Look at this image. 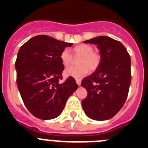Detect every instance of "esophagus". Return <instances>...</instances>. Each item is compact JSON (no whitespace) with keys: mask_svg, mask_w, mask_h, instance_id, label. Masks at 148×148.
I'll return each instance as SVG.
<instances>
[{"mask_svg":"<svg viewBox=\"0 0 148 148\" xmlns=\"http://www.w3.org/2000/svg\"><path fill=\"white\" fill-rule=\"evenodd\" d=\"M75 82H76V84H78V86L81 85V82H82V80H81L80 78H76V79H75Z\"/></svg>","mask_w":148,"mask_h":148,"instance_id":"obj_1","label":"esophagus"}]
</instances>
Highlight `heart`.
Here are the masks:
<instances>
[{"instance_id":"1","label":"heart","mask_w":148,"mask_h":148,"mask_svg":"<svg viewBox=\"0 0 148 148\" xmlns=\"http://www.w3.org/2000/svg\"><path fill=\"white\" fill-rule=\"evenodd\" d=\"M73 53L75 57H80L78 61L79 66H70L66 68L64 74L66 76L82 78L89 73V69L95 70L100 64V55L94 52L93 47L88 44L76 46L73 49ZM73 59V57L69 49H65L61 52V61L63 65H70Z\"/></svg>"}]
</instances>
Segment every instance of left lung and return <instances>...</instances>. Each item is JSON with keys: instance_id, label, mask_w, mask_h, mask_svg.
<instances>
[{"instance_id": "obj_1", "label": "left lung", "mask_w": 148, "mask_h": 148, "mask_svg": "<svg viewBox=\"0 0 148 148\" xmlns=\"http://www.w3.org/2000/svg\"><path fill=\"white\" fill-rule=\"evenodd\" d=\"M84 43L97 45L101 61L92 75L82 80V86L88 92L82 108L89 118L108 120L121 110L127 97L131 82L130 55L121 42L108 36Z\"/></svg>"}]
</instances>
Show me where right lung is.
Segmentation results:
<instances>
[{
    "instance_id": "right-lung-1",
    "label": "right lung",
    "mask_w": 148,
    "mask_h": 148,
    "mask_svg": "<svg viewBox=\"0 0 148 148\" xmlns=\"http://www.w3.org/2000/svg\"><path fill=\"white\" fill-rule=\"evenodd\" d=\"M72 45L40 35L30 38L18 51L17 86L25 106L36 118L48 120L58 117L68 98L78 89L71 76L64 83L59 82L64 70L61 53Z\"/></svg>"
}]
</instances>
